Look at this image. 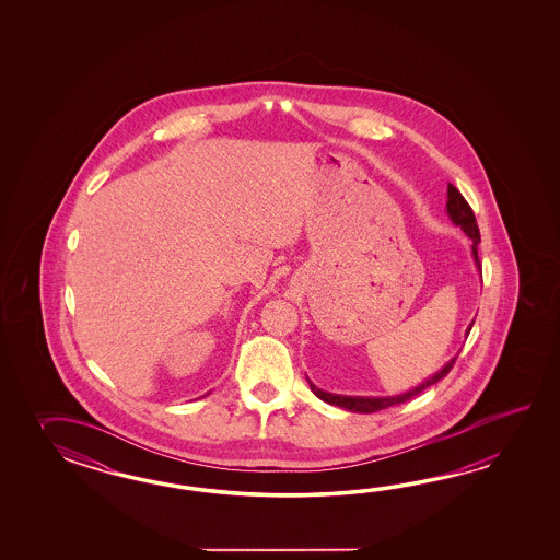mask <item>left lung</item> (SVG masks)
Here are the masks:
<instances>
[{
  "label": "left lung",
  "mask_w": 560,
  "mask_h": 560,
  "mask_svg": "<svg viewBox=\"0 0 560 560\" xmlns=\"http://www.w3.org/2000/svg\"><path fill=\"white\" fill-rule=\"evenodd\" d=\"M446 214L448 218L453 220L456 226H460V230L465 232L468 238L472 240V246H470V250H472V258H475L476 268L480 270V260H478V244H480V232H478V226H476V218L475 212H472V208L468 206L465 198H463V194L454 188L453 184H448V200H446ZM475 324V322H472ZM472 324L466 328V336L470 332V328H472ZM454 360H448L444 366H442L436 374H432L430 378L422 382V384H418L415 388H410L408 393L396 394V396H342V394H332L326 393V390H320L316 384H310V390L316 394L320 400L324 402H328V405L340 406V408H346V410H350V412H360V415H370V412H378V410H384V408H388V406L394 405H402L406 400H410V398H415L417 394L422 393V390H427L429 386L432 384H436V382L442 381L451 369H453Z\"/></svg>",
  "instance_id": "obj_1"
}]
</instances>
